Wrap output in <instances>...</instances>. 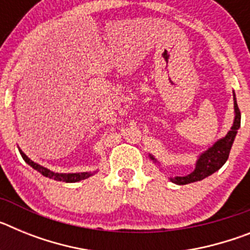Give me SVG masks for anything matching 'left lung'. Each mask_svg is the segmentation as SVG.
Instances as JSON below:
<instances>
[{
  "label": "left lung",
  "instance_id": "left-lung-1",
  "mask_svg": "<svg viewBox=\"0 0 250 250\" xmlns=\"http://www.w3.org/2000/svg\"><path fill=\"white\" fill-rule=\"evenodd\" d=\"M234 96V112H235V118H234L233 126L228 131V134L223 139H219L216 141L213 146H210L207 151L202 152L196 160L195 169L193 173L188 174L187 176H175V178H170V180L178 185L190 184L194 182H200L207 176L211 175L215 171L220 169L225 164V161L228 160L229 152H230L231 145L234 143V139L237 136L238 129L240 127V111L238 107L237 99L235 94L233 92ZM154 163H156V159L152 155H149Z\"/></svg>",
  "mask_w": 250,
  "mask_h": 250
}]
</instances>
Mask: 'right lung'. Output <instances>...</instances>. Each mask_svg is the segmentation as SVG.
Here are the masks:
<instances>
[{"label": "right lung", "instance_id": "add662e5", "mask_svg": "<svg viewBox=\"0 0 250 250\" xmlns=\"http://www.w3.org/2000/svg\"><path fill=\"white\" fill-rule=\"evenodd\" d=\"M20 150V154H21L22 159L27 163L30 167H34L35 170H37L39 173L42 174L43 176H46V178H50V179H54V180H57V182H65V183H77L80 182V180H83V179H87L90 178L91 175H94V173H91V171H85V173H55V171H51L50 169H47V167H42V165L37 164V163H35V161L31 160L30 158H28L27 155H26L25 152L22 151L21 149Z\"/></svg>", "mask_w": 250, "mask_h": 250}]
</instances>
